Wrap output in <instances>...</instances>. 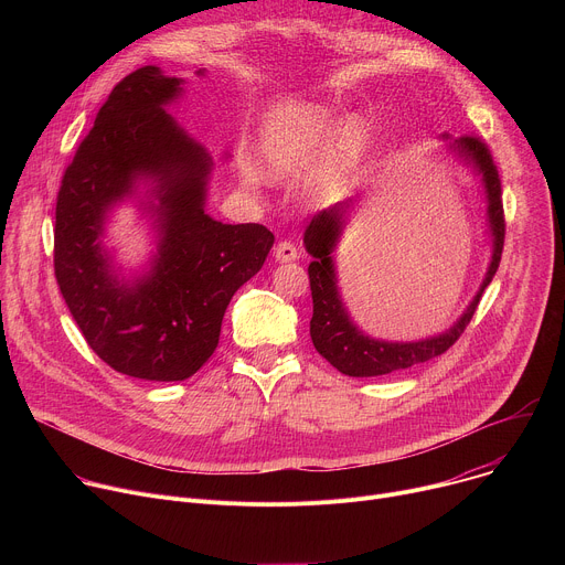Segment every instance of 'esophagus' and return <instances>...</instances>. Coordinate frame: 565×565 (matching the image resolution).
<instances>
[{"instance_id":"esophagus-1","label":"esophagus","mask_w":565,"mask_h":565,"mask_svg":"<svg viewBox=\"0 0 565 565\" xmlns=\"http://www.w3.org/2000/svg\"><path fill=\"white\" fill-rule=\"evenodd\" d=\"M275 259L279 264H290L297 259V248L290 244V241H279L275 246Z\"/></svg>"}]
</instances>
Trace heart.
Wrapping results in <instances>:
<instances>
[{"label": "heart", "mask_w": 565, "mask_h": 565, "mask_svg": "<svg viewBox=\"0 0 565 565\" xmlns=\"http://www.w3.org/2000/svg\"><path fill=\"white\" fill-rule=\"evenodd\" d=\"M371 127L360 114L344 116L333 107L306 105L275 120L264 140V166L273 179H290L306 170V194L317 203L335 201L369 151ZM246 183L257 174L246 170Z\"/></svg>", "instance_id": "1"}]
</instances>
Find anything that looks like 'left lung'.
<instances>
[{
	"label": "left lung",
	"mask_w": 565,
	"mask_h": 565,
	"mask_svg": "<svg viewBox=\"0 0 565 565\" xmlns=\"http://www.w3.org/2000/svg\"><path fill=\"white\" fill-rule=\"evenodd\" d=\"M440 138L449 140L447 149L460 163L471 170V174L480 181L482 199H486V227L490 236V264L482 277L473 299L467 303L462 315L454 321L449 329L438 335H429L423 340L393 342L380 340L364 333L349 312L338 279L335 250L344 236V230L351 221L362 196L338 203L324 212L312 216L310 225L303 232L306 253L312 257L308 266L310 277V295H312V319H310V338L317 353L331 362L340 373L351 377H375L388 375L402 369H412L427 360L443 355L465 331L473 310L482 297V290L494 279L505 238V221H503V203H501V181L490 149L473 136L449 138L443 134Z\"/></svg>",
	"instance_id": "1"
}]
</instances>
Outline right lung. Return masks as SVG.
<instances>
[{"label":"right lung","instance_id":"add662e5","mask_svg":"<svg viewBox=\"0 0 565 565\" xmlns=\"http://www.w3.org/2000/svg\"><path fill=\"white\" fill-rule=\"evenodd\" d=\"M183 85L153 64L120 79L55 205V279L75 324L114 371L151 382L188 380L210 360L232 295L275 244L259 223L230 225L205 212L214 160L168 111ZM122 202L154 232V253L138 271L118 267L104 246Z\"/></svg>","mask_w":565,"mask_h":565}]
</instances>
